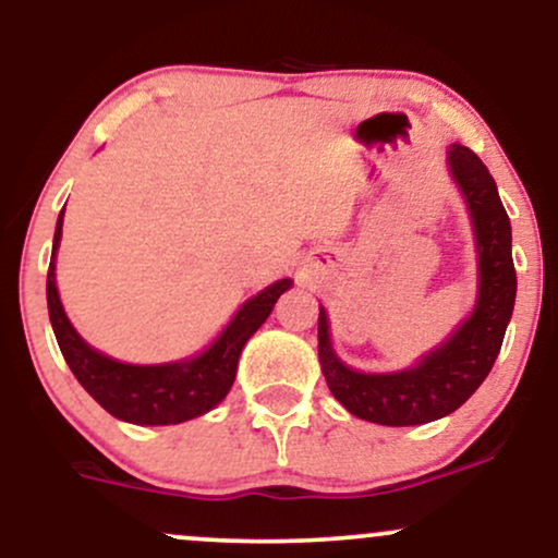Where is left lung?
Segmentation results:
<instances>
[{"label":"left lung","mask_w":558,"mask_h":558,"mask_svg":"<svg viewBox=\"0 0 558 558\" xmlns=\"http://www.w3.org/2000/svg\"><path fill=\"white\" fill-rule=\"evenodd\" d=\"M450 177L459 184L477 240V303L440 348L429 350L416 366L392 374H363L337 359L329 322L318 305V361L331 396L353 416L385 427H411L453 414L490 374L500 353L517 298L511 260V223L490 171L464 144H450Z\"/></svg>","instance_id":"1"}]
</instances>
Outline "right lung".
I'll return each instance as SVG.
<instances>
[{
	"mask_svg": "<svg viewBox=\"0 0 558 558\" xmlns=\"http://www.w3.org/2000/svg\"><path fill=\"white\" fill-rule=\"evenodd\" d=\"M62 213L58 229H54L52 260H49L47 274V308L62 359L71 366L81 387L108 414L121 422L147 424V427L190 422V418L216 409L234 385L242 348L266 322L281 292L290 290L292 279L274 281L271 287L250 298L227 324V329L213 340V345L195 359L160 363V366L121 363L86 345L84 337L68 322L65 308L60 303L58 281H54V253H58L62 236Z\"/></svg>",
	"mask_w": 558,
	"mask_h": 558,
	"instance_id": "add662e5",
	"label": "right lung"
}]
</instances>
